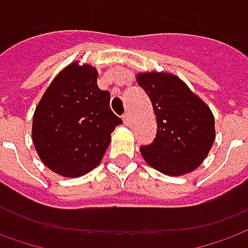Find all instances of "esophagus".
Returning <instances> with one entry per match:
<instances>
[{
    "label": "esophagus",
    "instance_id": "esophagus-1",
    "mask_svg": "<svg viewBox=\"0 0 248 248\" xmlns=\"http://www.w3.org/2000/svg\"><path fill=\"white\" fill-rule=\"evenodd\" d=\"M122 119H124V124H130V114H129V112H124V117H122Z\"/></svg>",
    "mask_w": 248,
    "mask_h": 248
}]
</instances>
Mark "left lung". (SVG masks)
I'll use <instances>...</instances> for the list:
<instances>
[{"mask_svg": "<svg viewBox=\"0 0 248 248\" xmlns=\"http://www.w3.org/2000/svg\"><path fill=\"white\" fill-rule=\"evenodd\" d=\"M157 121L156 137L140 148L146 163L160 172L179 176L194 171L215 142V118L179 77L171 73H138Z\"/></svg>", "mask_w": 248, "mask_h": 248, "instance_id": "1", "label": "left lung"}]
</instances>
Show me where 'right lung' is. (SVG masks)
Here are the masks:
<instances>
[{"label": "right lung", "mask_w": 248, "mask_h": 248, "mask_svg": "<svg viewBox=\"0 0 248 248\" xmlns=\"http://www.w3.org/2000/svg\"><path fill=\"white\" fill-rule=\"evenodd\" d=\"M122 119L110 108V92L97 87V70L72 62L54 78L33 114L32 141L43 164L67 178L102 161Z\"/></svg>", "instance_id": "obj_1"}]
</instances>
